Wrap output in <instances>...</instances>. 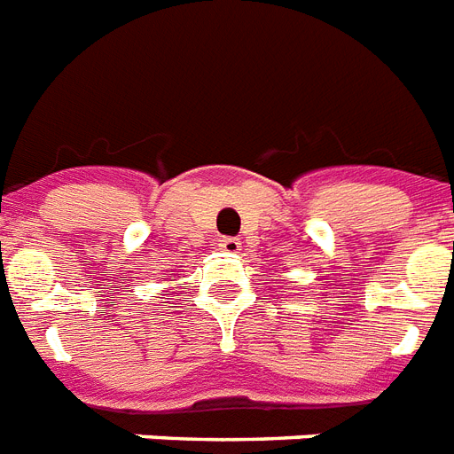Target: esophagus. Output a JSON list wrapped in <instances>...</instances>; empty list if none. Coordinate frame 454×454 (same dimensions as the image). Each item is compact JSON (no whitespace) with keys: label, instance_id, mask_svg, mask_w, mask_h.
<instances>
[{"label":"esophagus","instance_id":"1","mask_svg":"<svg viewBox=\"0 0 454 454\" xmlns=\"http://www.w3.org/2000/svg\"><path fill=\"white\" fill-rule=\"evenodd\" d=\"M239 247H242V242H239L238 238H221L219 239V249H221V252L238 254Z\"/></svg>","mask_w":454,"mask_h":454}]
</instances>
